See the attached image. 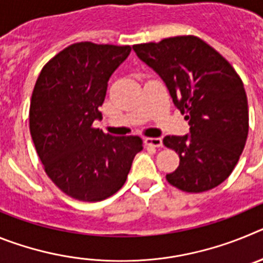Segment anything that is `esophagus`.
Segmentation results:
<instances>
[{"mask_svg": "<svg viewBox=\"0 0 263 263\" xmlns=\"http://www.w3.org/2000/svg\"><path fill=\"white\" fill-rule=\"evenodd\" d=\"M145 142L146 145L154 146V147H162V146H163L162 138H146Z\"/></svg>", "mask_w": 263, "mask_h": 263, "instance_id": "obj_1", "label": "esophagus"}]
</instances>
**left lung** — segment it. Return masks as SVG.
Segmentation results:
<instances>
[{"label": "left lung", "mask_w": 263, "mask_h": 263, "mask_svg": "<svg viewBox=\"0 0 263 263\" xmlns=\"http://www.w3.org/2000/svg\"><path fill=\"white\" fill-rule=\"evenodd\" d=\"M133 50L162 78L190 124V134L163 138L180 159L167 182L191 194L221 184L240 159L249 132L241 78L224 57L194 35L136 45Z\"/></svg>", "instance_id": "1"}]
</instances>
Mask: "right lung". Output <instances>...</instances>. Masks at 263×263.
Masks as SVG:
<instances>
[{
	"label": "right lung",
	"instance_id": "right-lung-1",
	"mask_svg": "<svg viewBox=\"0 0 263 263\" xmlns=\"http://www.w3.org/2000/svg\"><path fill=\"white\" fill-rule=\"evenodd\" d=\"M130 46L80 42L42 68L30 103V133L46 174L80 201H101L125 184L142 139L93 127L111 73Z\"/></svg>",
	"mask_w": 263,
	"mask_h": 263
}]
</instances>
